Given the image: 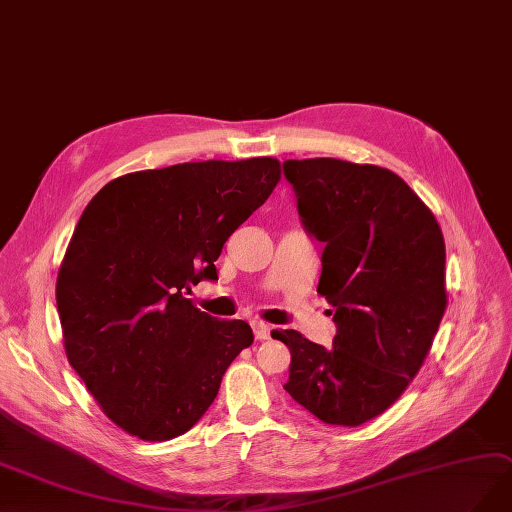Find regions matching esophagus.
<instances>
[{"label": "esophagus", "mask_w": 512, "mask_h": 512, "mask_svg": "<svg viewBox=\"0 0 512 512\" xmlns=\"http://www.w3.org/2000/svg\"><path fill=\"white\" fill-rule=\"evenodd\" d=\"M253 333H255V339H259V342H263V339H270L272 327L266 325V323H253Z\"/></svg>", "instance_id": "obj_1"}]
</instances>
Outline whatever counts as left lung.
<instances>
[{"mask_svg": "<svg viewBox=\"0 0 512 512\" xmlns=\"http://www.w3.org/2000/svg\"><path fill=\"white\" fill-rule=\"evenodd\" d=\"M306 232L325 244L318 293L333 306V348L272 331L291 350L285 390L325 424L384 413L424 365L447 308L445 240L430 208L388 168L287 160Z\"/></svg>", "mask_w": 512, "mask_h": 512, "instance_id": "1", "label": "left lung"}]
</instances>
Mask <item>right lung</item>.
Returning a JSON list of instances; mask_svg holds the SVG:
<instances>
[{"label": "right lung", "instance_id": "obj_1", "mask_svg": "<svg viewBox=\"0 0 512 512\" xmlns=\"http://www.w3.org/2000/svg\"><path fill=\"white\" fill-rule=\"evenodd\" d=\"M280 162H185L109 181L75 225L56 278L69 365L107 418L170 441L211 407L225 369L253 344L244 320L200 312L225 240L268 200Z\"/></svg>", "mask_w": 512, "mask_h": 512}]
</instances>
